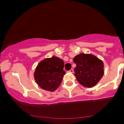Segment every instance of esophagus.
<instances>
[{"instance_id": "esophagus-1", "label": "esophagus", "mask_w": 124, "mask_h": 124, "mask_svg": "<svg viewBox=\"0 0 124 124\" xmlns=\"http://www.w3.org/2000/svg\"><path fill=\"white\" fill-rule=\"evenodd\" d=\"M70 71V73H73L74 70H73V69H71V70H70V71Z\"/></svg>"}]
</instances>
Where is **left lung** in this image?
<instances>
[{
  "label": "left lung",
  "mask_w": 124,
  "mask_h": 124,
  "mask_svg": "<svg viewBox=\"0 0 124 124\" xmlns=\"http://www.w3.org/2000/svg\"><path fill=\"white\" fill-rule=\"evenodd\" d=\"M73 62L76 65L74 69L76 79L85 87L95 86L103 76V62L93 54L81 53L74 57Z\"/></svg>",
  "instance_id": "obj_1"
}]
</instances>
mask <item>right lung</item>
I'll return each instance as SVG.
<instances>
[{
  "label": "right lung",
  "mask_w": 124,
  "mask_h": 124,
  "mask_svg": "<svg viewBox=\"0 0 124 124\" xmlns=\"http://www.w3.org/2000/svg\"><path fill=\"white\" fill-rule=\"evenodd\" d=\"M64 62L58 57L46 58L39 62L34 71V79L39 87L53 92L58 88L65 71Z\"/></svg>",
  "instance_id": "obj_1"
}]
</instances>
